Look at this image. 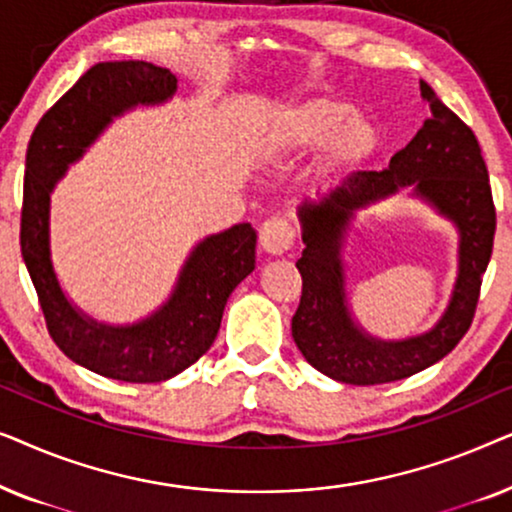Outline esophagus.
Wrapping results in <instances>:
<instances>
[{
  "label": "esophagus",
  "instance_id": "34e87169",
  "mask_svg": "<svg viewBox=\"0 0 512 512\" xmlns=\"http://www.w3.org/2000/svg\"><path fill=\"white\" fill-rule=\"evenodd\" d=\"M296 242V228L289 219H282V216H272L261 226V247L268 251V254H284L289 251Z\"/></svg>",
  "mask_w": 512,
  "mask_h": 512
}]
</instances>
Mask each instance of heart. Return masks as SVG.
I'll list each match as a JSON object with an SVG mask.
<instances>
[{
	"label": "heart",
	"instance_id": "heart-1",
	"mask_svg": "<svg viewBox=\"0 0 512 512\" xmlns=\"http://www.w3.org/2000/svg\"><path fill=\"white\" fill-rule=\"evenodd\" d=\"M324 144L331 167L359 163L375 146V130L366 118L354 116L352 107L333 97H314L286 111L277 125V153H300Z\"/></svg>",
	"mask_w": 512,
	"mask_h": 512
}]
</instances>
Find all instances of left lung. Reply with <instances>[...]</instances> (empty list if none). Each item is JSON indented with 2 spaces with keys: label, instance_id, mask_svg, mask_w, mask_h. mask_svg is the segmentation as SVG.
Listing matches in <instances>:
<instances>
[{
  "label": "left lung",
  "instance_id": "1",
  "mask_svg": "<svg viewBox=\"0 0 512 512\" xmlns=\"http://www.w3.org/2000/svg\"><path fill=\"white\" fill-rule=\"evenodd\" d=\"M422 95L431 102V116L387 170L356 172L319 202L305 200L300 207L305 249L296 268L303 293L291 335L307 363L338 382L387 384L433 366L459 345L478 307L496 233L487 165L475 132L424 81ZM408 183L460 226V277L446 317L431 334L405 343H377L348 319L337 249L356 208Z\"/></svg>",
  "mask_w": 512,
  "mask_h": 512
}]
</instances>
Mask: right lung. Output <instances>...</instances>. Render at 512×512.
I'll use <instances>...</instances> for the list:
<instances>
[{"label": "right lung", "instance_id": "obj_1", "mask_svg": "<svg viewBox=\"0 0 512 512\" xmlns=\"http://www.w3.org/2000/svg\"><path fill=\"white\" fill-rule=\"evenodd\" d=\"M174 90L170 69L142 60L100 62L41 116L27 146L20 251L46 328L69 359L121 382H163L193 366L212 347L228 296L256 265V230L237 223L193 251L170 303L142 324L100 326L62 296L48 258V193L111 116L139 102H163Z\"/></svg>", "mask_w": 512, "mask_h": 512}]
</instances>
